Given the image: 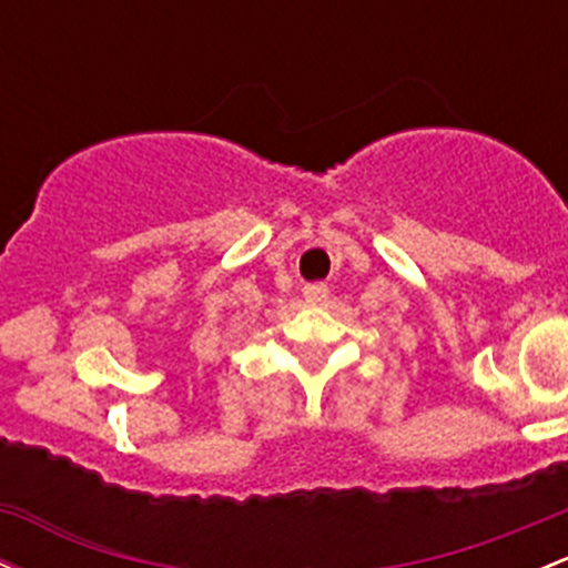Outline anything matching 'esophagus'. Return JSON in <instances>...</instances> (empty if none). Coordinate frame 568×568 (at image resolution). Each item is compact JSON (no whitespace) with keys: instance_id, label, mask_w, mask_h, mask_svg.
<instances>
[{"instance_id":"obj_1","label":"esophagus","mask_w":568,"mask_h":568,"mask_svg":"<svg viewBox=\"0 0 568 568\" xmlns=\"http://www.w3.org/2000/svg\"><path fill=\"white\" fill-rule=\"evenodd\" d=\"M328 296V285L326 283H310L304 285V302L307 304H321L326 302Z\"/></svg>"}]
</instances>
